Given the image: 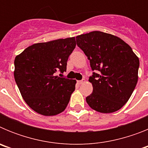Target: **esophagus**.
Returning a JSON list of instances; mask_svg holds the SVG:
<instances>
[{
	"mask_svg": "<svg viewBox=\"0 0 148 148\" xmlns=\"http://www.w3.org/2000/svg\"><path fill=\"white\" fill-rule=\"evenodd\" d=\"M85 79H83V80H79V81H77V82H78L79 84H84V82H85Z\"/></svg>",
	"mask_w": 148,
	"mask_h": 148,
	"instance_id": "esophagus-1",
	"label": "esophagus"
}]
</instances>
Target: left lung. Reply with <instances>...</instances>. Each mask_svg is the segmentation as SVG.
<instances>
[{
    "label": "left lung",
    "mask_w": 148,
    "mask_h": 148,
    "mask_svg": "<svg viewBox=\"0 0 148 148\" xmlns=\"http://www.w3.org/2000/svg\"><path fill=\"white\" fill-rule=\"evenodd\" d=\"M77 45L90 60L92 92L86 101L94 110L110 113L121 109L131 96L138 82L139 59L122 39L93 31L76 37Z\"/></svg>",
    "instance_id": "obj_1"
}]
</instances>
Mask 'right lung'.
<instances>
[{
  "mask_svg": "<svg viewBox=\"0 0 148 148\" xmlns=\"http://www.w3.org/2000/svg\"><path fill=\"white\" fill-rule=\"evenodd\" d=\"M76 42L75 37L29 46L15 58L14 77L25 102L36 113L53 116L62 113L75 89L76 81L60 78Z\"/></svg>",
  "mask_w": 148,
  "mask_h": 148,
  "instance_id": "add662e5",
  "label": "right lung"
}]
</instances>
